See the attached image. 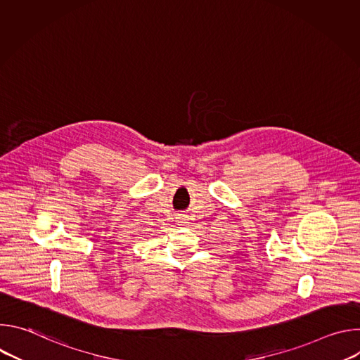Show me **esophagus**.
<instances>
[{
    "label": "esophagus",
    "instance_id": "esophagus-1",
    "mask_svg": "<svg viewBox=\"0 0 360 360\" xmlns=\"http://www.w3.org/2000/svg\"><path fill=\"white\" fill-rule=\"evenodd\" d=\"M185 218H186V217H182V218H179V219H185Z\"/></svg>",
    "mask_w": 360,
    "mask_h": 360
}]
</instances>
